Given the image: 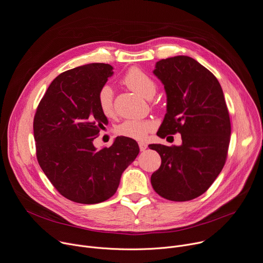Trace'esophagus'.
<instances>
[{
    "mask_svg": "<svg viewBox=\"0 0 263 263\" xmlns=\"http://www.w3.org/2000/svg\"><path fill=\"white\" fill-rule=\"evenodd\" d=\"M139 147H140L141 152H144L147 148V144L144 142H139Z\"/></svg>",
    "mask_w": 263,
    "mask_h": 263,
    "instance_id": "1",
    "label": "esophagus"
}]
</instances>
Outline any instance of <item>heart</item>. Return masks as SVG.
I'll list each match as a JSON object with an SVG mask.
<instances>
[{"instance_id": "heart-1", "label": "heart", "mask_w": 263, "mask_h": 263, "mask_svg": "<svg viewBox=\"0 0 263 263\" xmlns=\"http://www.w3.org/2000/svg\"><path fill=\"white\" fill-rule=\"evenodd\" d=\"M123 82L134 91L146 99L153 98L156 92V82L146 72L133 67L126 71ZM98 106L106 117L114 116V90L109 85L101 87L98 93ZM155 128V124L148 120H126L118 125L116 132L119 136L142 140Z\"/></svg>"}]
</instances>
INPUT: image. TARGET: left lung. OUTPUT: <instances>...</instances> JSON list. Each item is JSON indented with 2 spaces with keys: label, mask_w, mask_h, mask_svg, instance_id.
<instances>
[{
  "label": "left lung",
  "mask_w": 263,
  "mask_h": 263,
  "mask_svg": "<svg viewBox=\"0 0 263 263\" xmlns=\"http://www.w3.org/2000/svg\"><path fill=\"white\" fill-rule=\"evenodd\" d=\"M154 73L167 96V112L158 136L179 133L182 145H148L161 157V166L151 182L161 197L190 201L210 189L226 164L231 138L229 109L217 78L191 57L160 60Z\"/></svg>",
  "instance_id": "obj_1"
}]
</instances>
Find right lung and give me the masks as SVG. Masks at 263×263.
Here are the masks:
<instances>
[{"instance_id":"1","label":"right lung","mask_w":263,"mask_h":263,"mask_svg":"<svg viewBox=\"0 0 263 263\" xmlns=\"http://www.w3.org/2000/svg\"><path fill=\"white\" fill-rule=\"evenodd\" d=\"M112 66L91 63L59 74L40 101L33 136L37 162L54 189L77 203L95 204L117 192L124 170L140 149L134 139L117 137L99 151L92 141L105 128L98 93Z\"/></svg>"}]
</instances>
